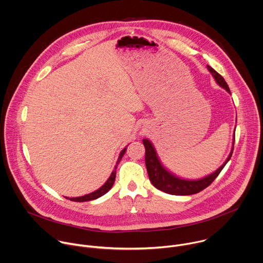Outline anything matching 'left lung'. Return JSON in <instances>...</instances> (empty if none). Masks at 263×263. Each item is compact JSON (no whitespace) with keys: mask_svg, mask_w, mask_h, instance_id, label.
Masks as SVG:
<instances>
[{"mask_svg":"<svg viewBox=\"0 0 263 263\" xmlns=\"http://www.w3.org/2000/svg\"><path fill=\"white\" fill-rule=\"evenodd\" d=\"M208 69L212 73V75L214 76V78L216 79L218 84L221 85L222 87H224V89L228 93H230L229 86L226 83L225 79L209 65H208ZM234 135H235V133H234ZM142 142L145 147V166H146L149 181L158 190L163 191L168 194H171V195H192V194L199 193L200 191H202L203 189L209 187L219 176V173L224 168L226 163L230 160L232 153H233V147H232L231 153L229 154V157L227 158L225 163L219 169H217L214 173L210 174V176H208L201 180L190 181V180L180 179L176 176H173L172 173L168 172L160 163V160L158 159L156 151H155L153 144L151 143V141L144 138V139H142ZM233 144H234V142H233Z\"/></svg>","mask_w":263,"mask_h":263,"instance_id":"1","label":"left lung"}]
</instances>
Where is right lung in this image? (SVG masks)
Listing matches in <instances>:
<instances>
[{
	"mask_svg": "<svg viewBox=\"0 0 263 263\" xmlns=\"http://www.w3.org/2000/svg\"><path fill=\"white\" fill-rule=\"evenodd\" d=\"M125 152H126V148H124L122 152H121V154H120V157H119V159H118V162H117V165H116V167H115V170L112 171V173H111V176L109 177V179L107 180V182L100 188V189H98L97 191H95V192H93V193H91V194H87V195H84V196H81V197H75V198H70V200H72V201H77V202H83V201H90V200H94V199H97V198H99V197H101L102 195H104L105 193H107L110 189H111V187L114 186V183H115V181H116V173H117V171H116V169H117V167H118V164L120 163V161H121V159L123 158V156H124V154H125Z\"/></svg>",
	"mask_w": 263,
	"mask_h": 263,
	"instance_id": "1",
	"label": "right lung"
}]
</instances>
